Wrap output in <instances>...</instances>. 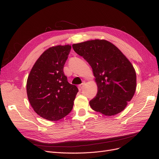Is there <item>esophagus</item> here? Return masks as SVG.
I'll list each match as a JSON object with an SVG mask.
<instances>
[{"label": "esophagus", "instance_id": "esophagus-1", "mask_svg": "<svg viewBox=\"0 0 159 159\" xmlns=\"http://www.w3.org/2000/svg\"><path fill=\"white\" fill-rule=\"evenodd\" d=\"M84 86V84H81L79 85H78V89H79V91H81L82 89H83Z\"/></svg>", "mask_w": 159, "mask_h": 159}]
</instances>
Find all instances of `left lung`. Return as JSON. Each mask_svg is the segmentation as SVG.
<instances>
[{
  "label": "left lung",
  "instance_id": "1",
  "mask_svg": "<svg viewBox=\"0 0 159 159\" xmlns=\"http://www.w3.org/2000/svg\"><path fill=\"white\" fill-rule=\"evenodd\" d=\"M74 51L89 64L97 93L89 101L93 110L105 116L123 111L136 90V73L132 64L112 43L89 40L73 44Z\"/></svg>",
  "mask_w": 159,
  "mask_h": 159
}]
</instances>
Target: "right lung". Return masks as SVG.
Returning <instances> with one entry per match:
<instances>
[{"mask_svg":"<svg viewBox=\"0 0 159 159\" xmlns=\"http://www.w3.org/2000/svg\"><path fill=\"white\" fill-rule=\"evenodd\" d=\"M70 51V45L49 47L37 60L27 80V95L31 107L39 116L50 121L61 120L70 112L78 92L63 72Z\"/></svg>","mask_w":159,"mask_h":159,"instance_id":"add662e5","label":"right lung"}]
</instances>
